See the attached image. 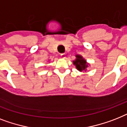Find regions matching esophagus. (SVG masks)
Segmentation results:
<instances>
[{
    "label": "esophagus",
    "instance_id": "1",
    "mask_svg": "<svg viewBox=\"0 0 127 127\" xmlns=\"http://www.w3.org/2000/svg\"><path fill=\"white\" fill-rule=\"evenodd\" d=\"M61 57L62 59L65 58V54H64V53H62V54H61Z\"/></svg>",
    "mask_w": 127,
    "mask_h": 127
}]
</instances>
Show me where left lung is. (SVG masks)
Returning a JSON list of instances; mask_svg holds the SVG:
<instances>
[{
    "mask_svg": "<svg viewBox=\"0 0 127 127\" xmlns=\"http://www.w3.org/2000/svg\"><path fill=\"white\" fill-rule=\"evenodd\" d=\"M76 60L73 61V63L76 66V68L80 72L86 70V68L88 67V63H87L86 61L80 55H76Z\"/></svg>",
    "mask_w": 127,
    "mask_h": 127,
    "instance_id": "left-lung-1",
    "label": "left lung"
}]
</instances>
